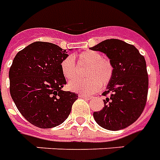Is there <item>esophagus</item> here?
I'll list each match as a JSON object with an SVG mask.
<instances>
[{
	"instance_id": "esophagus-1",
	"label": "esophagus",
	"mask_w": 160,
	"mask_h": 160,
	"mask_svg": "<svg viewBox=\"0 0 160 160\" xmlns=\"http://www.w3.org/2000/svg\"><path fill=\"white\" fill-rule=\"evenodd\" d=\"M79 98H82L86 99V100H90V99H92V97L89 95H86V94H79Z\"/></svg>"
}]
</instances>
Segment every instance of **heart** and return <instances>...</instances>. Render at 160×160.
Masks as SVG:
<instances>
[{
    "label": "heart",
    "mask_w": 160,
    "mask_h": 160,
    "mask_svg": "<svg viewBox=\"0 0 160 160\" xmlns=\"http://www.w3.org/2000/svg\"><path fill=\"white\" fill-rule=\"evenodd\" d=\"M80 63L89 65L86 72V79H74L68 83L71 91L81 93H93L101 89L102 84L108 85L113 75V66L102 54L96 51H86L78 54ZM62 75L71 80L76 75V65L71 57H67L61 62Z\"/></svg>",
    "instance_id": "heart-1"
}]
</instances>
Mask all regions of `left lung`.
Listing matches in <instances>:
<instances>
[{"label":"left lung","mask_w":160,"mask_h":160,"mask_svg":"<svg viewBox=\"0 0 160 160\" xmlns=\"http://www.w3.org/2000/svg\"><path fill=\"white\" fill-rule=\"evenodd\" d=\"M91 50L105 53L113 66V75L102 96L103 108L93 113L102 128L119 131L128 127L142 113L147 102L148 75L146 61L139 51L125 41L110 39Z\"/></svg>","instance_id":"1"}]
</instances>
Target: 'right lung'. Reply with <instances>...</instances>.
<instances>
[{"mask_svg": "<svg viewBox=\"0 0 160 160\" xmlns=\"http://www.w3.org/2000/svg\"><path fill=\"white\" fill-rule=\"evenodd\" d=\"M68 55L55 44L36 41L17 53L9 70L10 93L21 114L39 128L61 125L78 96L65 92L61 62Z\"/></svg>", "mask_w": 160, "mask_h": 160, "instance_id": "1", "label": "right lung"}]
</instances>
